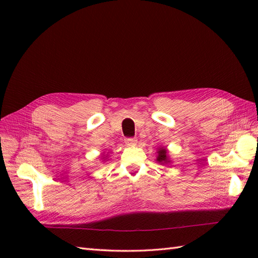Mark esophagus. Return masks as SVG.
<instances>
[{"label": "esophagus", "mask_w": 258, "mask_h": 258, "mask_svg": "<svg viewBox=\"0 0 258 258\" xmlns=\"http://www.w3.org/2000/svg\"><path fill=\"white\" fill-rule=\"evenodd\" d=\"M125 143H126V145H135L136 144V142H138V140H136L135 138H126L125 140Z\"/></svg>", "instance_id": "34e87169"}]
</instances>
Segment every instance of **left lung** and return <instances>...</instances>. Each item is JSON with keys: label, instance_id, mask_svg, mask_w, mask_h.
Segmentation results:
<instances>
[{"label": "left lung", "instance_id": "obj_1", "mask_svg": "<svg viewBox=\"0 0 258 258\" xmlns=\"http://www.w3.org/2000/svg\"><path fill=\"white\" fill-rule=\"evenodd\" d=\"M166 153H167V151L165 149H163V147H162V149H160V151H158V156H157L158 163L164 164V163H168L169 162V161H167Z\"/></svg>", "mask_w": 258, "mask_h": 258}]
</instances>
